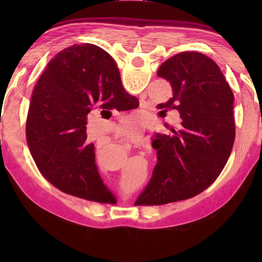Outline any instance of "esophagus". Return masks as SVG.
<instances>
[{"mask_svg": "<svg viewBox=\"0 0 262 262\" xmlns=\"http://www.w3.org/2000/svg\"><path fill=\"white\" fill-rule=\"evenodd\" d=\"M121 139L127 142L128 144H133L135 148H137V145H141L142 143V137H143V133L141 130H136V132H122L120 133Z\"/></svg>", "mask_w": 262, "mask_h": 262, "instance_id": "34e87169", "label": "esophagus"}]
</instances>
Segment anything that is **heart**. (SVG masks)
Returning a JSON list of instances; mask_svg holds the SVG:
<instances>
[{"label":"heart","mask_w":262,"mask_h":262,"mask_svg":"<svg viewBox=\"0 0 262 262\" xmlns=\"http://www.w3.org/2000/svg\"><path fill=\"white\" fill-rule=\"evenodd\" d=\"M127 127H129V128H133L134 126H137V122H135V121H133V120H128L127 121Z\"/></svg>","instance_id":"b5f03b06"}]
</instances>
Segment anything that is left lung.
Masks as SVG:
<instances>
[{
    "mask_svg": "<svg viewBox=\"0 0 262 262\" xmlns=\"http://www.w3.org/2000/svg\"><path fill=\"white\" fill-rule=\"evenodd\" d=\"M157 75L173 94L157 108L177 110L181 122L170 135L154 140L158 162L136 206H162L203 192L224 168L236 135L234 97L216 62L202 53L183 52L164 62Z\"/></svg>",
    "mask_w": 262,
    "mask_h": 262,
    "instance_id": "obj_1",
    "label": "left lung"
}]
</instances>
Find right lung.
Instances as JSON below:
<instances>
[{
  "label": "right lung",
  "instance_id": "right-lung-1",
  "mask_svg": "<svg viewBox=\"0 0 262 262\" xmlns=\"http://www.w3.org/2000/svg\"><path fill=\"white\" fill-rule=\"evenodd\" d=\"M137 103L100 47L84 43L57 53L35 84L26 120V142L38 170L63 193L112 203L97 170L95 145L86 141V115L92 110L127 111Z\"/></svg>",
  "mask_w": 262,
  "mask_h": 262
}]
</instances>
